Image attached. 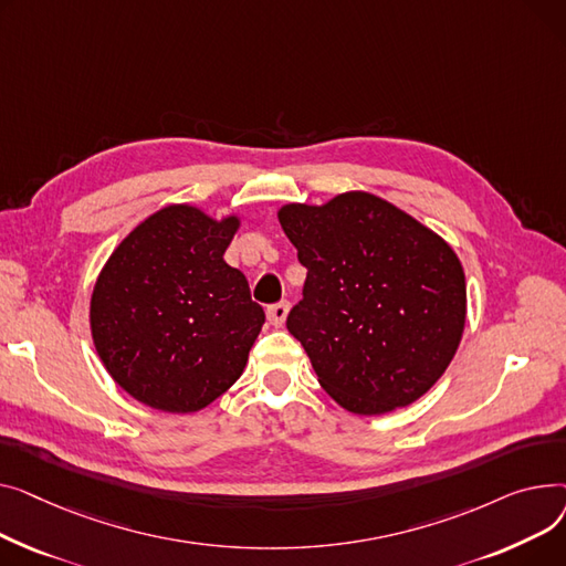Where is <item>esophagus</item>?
<instances>
[{
	"mask_svg": "<svg viewBox=\"0 0 566 566\" xmlns=\"http://www.w3.org/2000/svg\"><path fill=\"white\" fill-rule=\"evenodd\" d=\"M287 313H290V304L287 302H279V304L268 308V319H270L272 326H283L285 319H287Z\"/></svg>",
	"mask_w": 566,
	"mask_h": 566,
	"instance_id": "34e87169",
	"label": "esophagus"
}]
</instances>
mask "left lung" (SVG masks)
Segmentation results:
<instances>
[{
  "label": "left lung",
  "mask_w": 566,
  "mask_h": 566,
  "mask_svg": "<svg viewBox=\"0 0 566 566\" xmlns=\"http://www.w3.org/2000/svg\"><path fill=\"white\" fill-rule=\"evenodd\" d=\"M279 221L308 270L287 331L319 386L358 416L416 402L446 373L467 324L452 247L368 191L287 203Z\"/></svg>",
  "instance_id": "obj_1"
}]
</instances>
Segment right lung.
Segmentation results:
<instances>
[{"label": "right lung", "mask_w": 566, "mask_h": 566, "mask_svg": "<svg viewBox=\"0 0 566 566\" xmlns=\"http://www.w3.org/2000/svg\"><path fill=\"white\" fill-rule=\"evenodd\" d=\"M240 217L166 206L114 249L91 294V336L112 379L166 413L206 409L244 373L264 324L223 260Z\"/></svg>", "instance_id": "add662e5"}]
</instances>
